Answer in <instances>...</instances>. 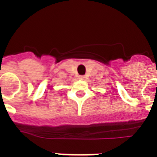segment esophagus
Returning <instances> with one entry per match:
<instances>
[{
    "instance_id": "34e87169",
    "label": "esophagus",
    "mask_w": 157,
    "mask_h": 157,
    "mask_svg": "<svg viewBox=\"0 0 157 157\" xmlns=\"http://www.w3.org/2000/svg\"><path fill=\"white\" fill-rule=\"evenodd\" d=\"M78 78H79V79H82V80H83V79H84V78H85V76H83V75H80L79 77H78Z\"/></svg>"
}]
</instances>
